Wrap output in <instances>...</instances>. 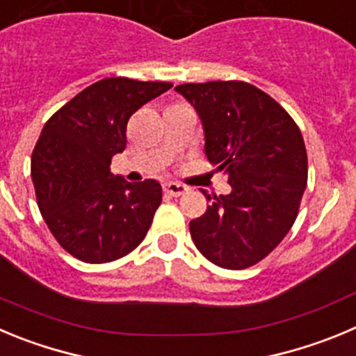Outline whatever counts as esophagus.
Returning a JSON list of instances; mask_svg holds the SVG:
<instances>
[{
    "mask_svg": "<svg viewBox=\"0 0 356 356\" xmlns=\"http://www.w3.org/2000/svg\"><path fill=\"white\" fill-rule=\"evenodd\" d=\"M163 189H165V193L172 195V197H181L188 191V188L184 184H179V182H167L163 186Z\"/></svg>",
    "mask_w": 356,
    "mask_h": 356,
    "instance_id": "esophagus-1",
    "label": "esophagus"
}]
</instances>
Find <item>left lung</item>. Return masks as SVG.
Listing matches in <instances>:
<instances>
[{"mask_svg": "<svg viewBox=\"0 0 356 356\" xmlns=\"http://www.w3.org/2000/svg\"><path fill=\"white\" fill-rule=\"evenodd\" d=\"M200 118L205 154L232 191L211 197L189 223L197 249L218 267L238 270L264 260L286 237L307 186L304 138L274 98L241 81L175 88Z\"/></svg>", "mask_w": 356, "mask_h": 356, "instance_id": "8db88e82", "label": "left lung"}]
</instances>
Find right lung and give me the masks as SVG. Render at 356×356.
Wrapping results in <instances>:
<instances>
[{
    "label": "right lung",
    "instance_id": "add662e5",
    "mask_svg": "<svg viewBox=\"0 0 356 356\" xmlns=\"http://www.w3.org/2000/svg\"><path fill=\"white\" fill-rule=\"evenodd\" d=\"M168 82L103 79L63 105L43 126L31 156L36 200L49 230L72 257L107 264L147 235L161 186L128 182L111 172L126 147V124Z\"/></svg>",
    "mask_w": 356,
    "mask_h": 356
}]
</instances>
